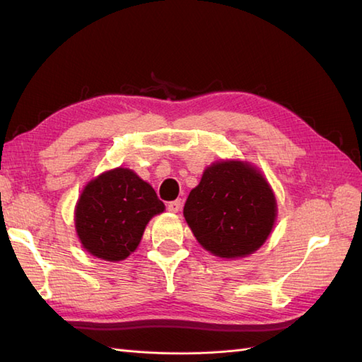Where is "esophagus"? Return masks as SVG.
<instances>
[{
    "mask_svg": "<svg viewBox=\"0 0 362 362\" xmlns=\"http://www.w3.org/2000/svg\"><path fill=\"white\" fill-rule=\"evenodd\" d=\"M180 206H182V202L179 201V199H177V201H173V202H168V210L171 213L179 211Z\"/></svg>",
    "mask_w": 362,
    "mask_h": 362,
    "instance_id": "obj_1",
    "label": "esophagus"
}]
</instances>
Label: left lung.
<instances>
[{
  "instance_id": "obj_1",
  "label": "left lung",
  "mask_w": 362,
  "mask_h": 362,
  "mask_svg": "<svg viewBox=\"0 0 362 362\" xmlns=\"http://www.w3.org/2000/svg\"><path fill=\"white\" fill-rule=\"evenodd\" d=\"M204 249L221 258L250 255L267 240L276 216L271 187L255 168L219 161L205 169L183 209Z\"/></svg>"
}]
</instances>
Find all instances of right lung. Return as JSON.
<instances>
[{
    "label": "right lung",
    "instance_id": "add662e5",
    "mask_svg": "<svg viewBox=\"0 0 362 362\" xmlns=\"http://www.w3.org/2000/svg\"><path fill=\"white\" fill-rule=\"evenodd\" d=\"M163 210L149 183L130 169L117 168L82 191L74 211L76 232L91 255L121 261L140 244L149 219Z\"/></svg>",
    "mask_w": 362,
    "mask_h": 362
}]
</instances>
